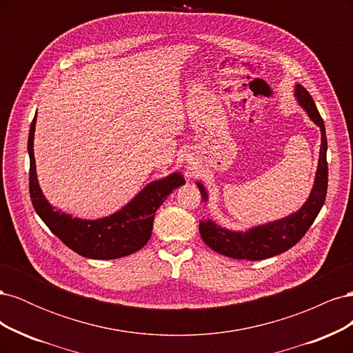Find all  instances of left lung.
Masks as SVG:
<instances>
[{
    "label": "left lung",
    "instance_id": "8db88e82",
    "mask_svg": "<svg viewBox=\"0 0 353 353\" xmlns=\"http://www.w3.org/2000/svg\"><path fill=\"white\" fill-rule=\"evenodd\" d=\"M294 97L297 103L305 109L307 116L311 117L312 122H315L319 126V130H321V148H319L318 168L311 194H309L305 205L297 212L292 213V215L279 221L263 223V225L253 227L244 232L222 228L210 219L200 221V236L212 250L234 259L261 261L271 258V256L280 254L293 248L305 236L309 227L312 225L315 218L318 216L319 210H321L325 201L328 184L325 126L311 94L302 85H296ZM197 187L201 193V199L206 201V188L200 183H197Z\"/></svg>",
    "mask_w": 353,
    "mask_h": 353
}]
</instances>
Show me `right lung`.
Listing matches in <instances>:
<instances>
[{"instance_id": "1", "label": "right lung", "mask_w": 353, "mask_h": 353, "mask_svg": "<svg viewBox=\"0 0 353 353\" xmlns=\"http://www.w3.org/2000/svg\"><path fill=\"white\" fill-rule=\"evenodd\" d=\"M37 114L30 123L29 152V193L34 209L46 225L65 243L69 249L90 259H117L132 254L144 248L152 237L154 213L174 190L185 184L179 172L147 184L126 206L110 216L101 219L72 218L56 210L47 201L38 184L34 156Z\"/></svg>"}]
</instances>
